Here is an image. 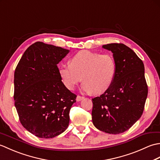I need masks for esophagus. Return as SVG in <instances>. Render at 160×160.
Segmentation results:
<instances>
[{
	"instance_id": "obj_1",
	"label": "esophagus",
	"mask_w": 160,
	"mask_h": 160,
	"mask_svg": "<svg viewBox=\"0 0 160 160\" xmlns=\"http://www.w3.org/2000/svg\"><path fill=\"white\" fill-rule=\"evenodd\" d=\"M84 97H82V96H77V98H76V101L77 102H80V101H81V100H82L83 99H84Z\"/></svg>"
}]
</instances>
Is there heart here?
<instances>
[{
    "label": "heart",
    "instance_id": "heart-1",
    "mask_svg": "<svg viewBox=\"0 0 160 160\" xmlns=\"http://www.w3.org/2000/svg\"><path fill=\"white\" fill-rule=\"evenodd\" d=\"M59 73L63 83L73 90L82 80L81 88L84 92L100 94L107 91L113 83L116 64L110 54L80 51L72 57L70 64H61Z\"/></svg>",
    "mask_w": 160,
    "mask_h": 160
}]
</instances>
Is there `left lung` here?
<instances>
[{
  "mask_svg": "<svg viewBox=\"0 0 160 160\" xmlns=\"http://www.w3.org/2000/svg\"><path fill=\"white\" fill-rule=\"evenodd\" d=\"M102 48L113 53L116 73L110 87L92 99V121L98 130L119 134L130 128L143 113L148 95L144 65L124 44H107Z\"/></svg>",
  "mask_w": 160,
  "mask_h": 160,
  "instance_id": "1",
  "label": "left lung"
}]
</instances>
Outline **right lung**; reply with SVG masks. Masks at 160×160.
<instances>
[{
	"label": "right lung",
	"instance_id": "add662e5",
	"mask_svg": "<svg viewBox=\"0 0 160 160\" xmlns=\"http://www.w3.org/2000/svg\"><path fill=\"white\" fill-rule=\"evenodd\" d=\"M69 52L36 42L27 49L16 68L15 107L23 127L38 138H54L69 126L76 95L64 86L57 67Z\"/></svg>",
	"mask_w": 160,
	"mask_h": 160
}]
</instances>
